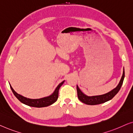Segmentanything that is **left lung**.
Returning a JSON list of instances; mask_svg holds the SVG:
<instances>
[{
  "instance_id": "1",
  "label": "left lung",
  "mask_w": 133,
  "mask_h": 133,
  "mask_svg": "<svg viewBox=\"0 0 133 133\" xmlns=\"http://www.w3.org/2000/svg\"><path fill=\"white\" fill-rule=\"evenodd\" d=\"M125 78V71L124 67H123V74L122 78L119 81L118 85L116 86V87L113 89L109 92L105 93V94L101 95H97V96H87L85 95L84 93L81 91L79 88L78 87V85H76V89H77V94L78 97L80 101H81L83 103L87 105H98L100 104L104 103L107 101L111 100L117 93L119 92V90L121 89V86L123 84V79Z\"/></svg>"
}]
</instances>
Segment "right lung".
I'll return each instance as SVG.
<instances>
[{"label": "right lung", "instance_id": "right-lung-1", "mask_svg": "<svg viewBox=\"0 0 133 133\" xmlns=\"http://www.w3.org/2000/svg\"><path fill=\"white\" fill-rule=\"evenodd\" d=\"M64 83V81L61 82L60 84H59L58 85L53 93L49 96L44 97V98H40V99H29L26 97H24L22 95L18 94L16 91H15L14 89H12V87H11L10 85V87L11 90H12V93H14V96L20 101L22 103H23L27 105L30 107H37V108H40V107H45L49 106L52 104H54V102H55L58 99V91L59 88L61 85L63 84V83Z\"/></svg>", "mask_w": 133, "mask_h": 133}]
</instances>
